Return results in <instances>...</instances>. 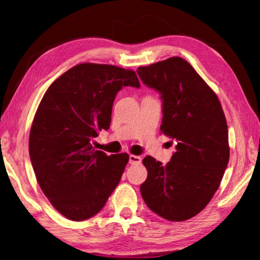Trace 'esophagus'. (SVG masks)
I'll use <instances>...</instances> for the list:
<instances>
[{
  "label": "esophagus",
  "mask_w": 260,
  "mask_h": 260,
  "mask_svg": "<svg viewBox=\"0 0 260 260\" xmlns=\"http://www.w3.org/2000/svg\"><path fill=\"white\" fill-rule=\"evenodd\" d=\"M142 158L140 156H135V155H129V164H140Z\"/></svg>",
  "instance_id": "esophagus-1"
}]
</instances>
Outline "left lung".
<instances>
[{"instance_id":"1","label":"left lung","mask_w":260,"mask_h":260,"mask_svg":"<svg viewBox=\"0 0 260 260\" xmlns=\"http://www.w3.org/2000/svg\"><path fill=\"white\" fill-rule=\"evenodd\" d=\"M138 74L162 101V134L177 151L166 165L143 159L148 178L140 190L148 208L171 221L188 220L218 190L230 160L228 127L218 96L181 57H171Z\"/></svg>"}]
</instances>
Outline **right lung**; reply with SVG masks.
<instances>
[{"mask_svg": "<svg viewBox=\"0 0 260 260\" xmlns=\"http://www.w3.org/2000/svg\"><path fill=\"white\" fill-rule=\"evenodd\" d=\"M126 86L140 87L132 70L78 64L51 83L34 116L28 149L35 177L52 206L73 221L103 209L128 162V153L108 156L93 147Z\"/></svg>", "mask_w": 260, "mask_h": 260, "instance_id": "right-lung-1", "label": "right lung"}]
</instances>
